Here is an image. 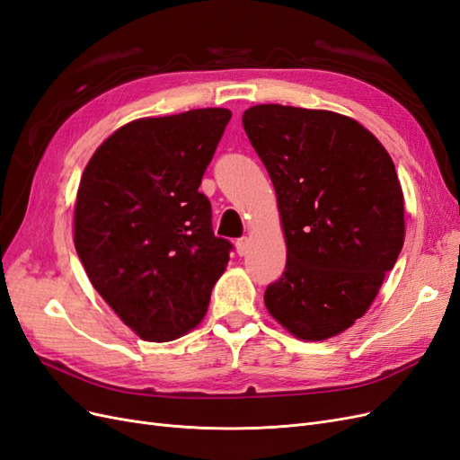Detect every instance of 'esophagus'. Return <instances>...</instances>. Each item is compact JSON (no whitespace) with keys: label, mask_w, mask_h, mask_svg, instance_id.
Here are the masks:
<instances>
[{"label":"esophagus","mask_w":460,"mask_h":460,"mask_svg":"<svg viewBox=\"0 0 460 460\" xmlns=\"http://www.w3.org/2000/svg\"><path fill=\"white\" fill-rule=\"evenodd\" d=\"M249 245H251V240H249L247 235H245V237H240V240L235 242V251H237V255H240V257L247 255V252H249Z\"/></svg>","instance_id":"esophagus-1"}]
</instances>
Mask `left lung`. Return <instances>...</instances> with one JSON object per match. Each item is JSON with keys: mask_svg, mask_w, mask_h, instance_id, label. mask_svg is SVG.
<instances>
[{"mask_svg": "<svg viewBox=\"0 0 460 460\" xmlns=\"http://www.w3.org/2000/svg\"><path fill=\"white\" fill-rule=\"evenodd\" d=\"M243 129L270 175L288 262L266 288L272 318L325 341L367 312L403 247V192L392 157L356 119L259 104Z\"/></svg>", "mask_w": 460, "mask_h": 460, "instance_id": "left-lung-1", "label": "left lung"}]
</instances>
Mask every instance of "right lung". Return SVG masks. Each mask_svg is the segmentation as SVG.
<instances>
[{
	"mask_svg": "<svg viewBox=\"0 0 460 460\" xmlns=\"http://www.w3.org/2000/svg\"><path fill=\"white\" fill-rule=\"evenodd\" d=\"M232 112L142 118L110 135L77 188L74 245L93 288L140 339L194 329L232 243L217 237L199 192Z\"/></svg>",
	"mask_w": 460,
	"mask_h": 460,
	"instance_id": "obj_1",
	"label": "right lung"
}]
</instances>
